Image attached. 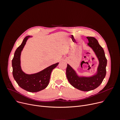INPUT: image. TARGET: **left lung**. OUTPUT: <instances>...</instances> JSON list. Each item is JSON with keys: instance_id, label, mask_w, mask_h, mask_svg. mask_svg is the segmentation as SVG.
<instances>
[{"instance_id": "obj_1", "label": "left lung", "mask_w": 120, "mask_h": 120, "mask_svg": "<svg viewBox=\"0 0 120 120\" xmlns=\"http://www.w3.org/2000/svg\"><path fill=\"white\" fill-rule=\"evenodd\" d=\"M89 41L87 45L92 49L99 61L96 72L92 76H79L76 71L68 64L66 69V76L69 82L76 89L84 91L93 90L98 87L105 78L106 75L107 59L104 50L93 37H86Z\"/></svg>"}]
</instances>
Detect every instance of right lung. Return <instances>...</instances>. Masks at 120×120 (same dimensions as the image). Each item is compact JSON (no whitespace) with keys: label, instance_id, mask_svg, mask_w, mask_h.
<instances>
[{"label":"right lung","instance_id":"right-lung-1","mask_svg":"<svg viewBox=\"0 0 120 120\" xmlns=\"http://www.w3.org/2000/svg\"><path fill=\"white\" fill-rule=\"evenodd\" d=\"M31 37L29 35L25 37L20 46L16 49L12 60V75L18 86L22 89L29 92H36L45 89L48 86L52 71L58 66L59 63L35 73L29 74L25 73L21 67V53L27 41Z\"/></svg>","mask_w":120,"mask_h":120}]
</instances>
